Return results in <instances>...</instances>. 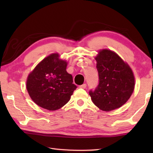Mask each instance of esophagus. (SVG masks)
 Masks as SVG:
<instances>
[{
  "instance_id": "1",
  "label": "esophagus",
  "mask_w": 153,
  "mask_h": 153,
  "mask_svg": "<svg viewBox=\"0 0 153 153\" xmlns=\"http://www.w3.org/2000/svg\"><path fill=\"white\" fill-rule=\"evenodd\" d=\"M86 86H87V85L86 84H84L81 85V86H79V87L80 88H84H84H86Z\"/></svg>"
}]
</instances>
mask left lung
Listing matches in <instances>:
<instances>
[{
    "label": "left lung",
    "instance_id": "8db88e82",
    "mask_svg": "<svg viewBox=\"0 0 153 153\" xmlns=\"http://www.w3.org/2000/svg\"><path fill=\"white\" fill-rule=\"evenodd\" d=\"M98 84L89 94L100 109L110 111L128 101L134 89V76L130 67L113 51H100L95 58Z\"/></svg>",
    "mask_w": 153,
    "mask_h": 153
}]
</instances>
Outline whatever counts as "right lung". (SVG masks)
Instances as JSON below:
<instances>
[{
	"instance_id": "add662e5",
	"label": "right lung",
	"mask_w": 153,
	"mask_h": 153,
	"mask_svg": "<svg viewBox=\"0 0 153 153\" xmlns=\"http://www.w3.org/2000/svg\"><path fill=\"white\" fill-rule=\"evenodd\" d=\"M67 62L52 54L40 62L28 76L27 90L36 105L49 111L61 108L70 100L77 86L66 71Z\"/></svg>"
}]
</instances>
